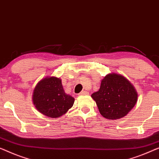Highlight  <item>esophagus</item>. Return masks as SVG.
<instances>
[{
  "mask_svg": "<svg viewBox=\"0 0 159 159\" xmlns=\"http://www.w3.org/2000/svg\"><path fill=\"white\" fill-rule=\"evenodd\" d=\"M87 94H88V93H87V91H82L81 93H80L79 95H87Z\"/></svg>",
  "mask_w": 159,
  "mask_h": 159,
  "instance_id": "34e87169",
  "label": "esophagus"
}]
</instances>
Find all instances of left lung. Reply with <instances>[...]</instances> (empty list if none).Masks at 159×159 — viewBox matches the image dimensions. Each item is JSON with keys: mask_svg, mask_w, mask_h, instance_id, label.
Here are the masks:
<instances>
[{"mask_svg": "<svg viewBox=\"0 0 159 159\" xmlns=\"http://www.w3.org/2000/svg\"><path fill=\"white\" fill-rule=\"evenodd\" d=\"M91 96L100 114L110 120L125 116L135 106L138 99L136 91L130 82L115 73L105 76L100 89Z\"/></svg>", "mask_w": 159, "mask_h": 159, "instance_id": "left-lung-1", "label": "left lung"}]
</instances>
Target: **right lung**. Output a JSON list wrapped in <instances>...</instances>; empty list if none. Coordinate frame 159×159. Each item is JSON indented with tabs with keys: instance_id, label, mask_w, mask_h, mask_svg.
<instances>
[{
	"instance_id": "obj_1",
	"label": "right lung",
	"mask_w": 159,
	"mask_h": 159,
	"mask_svg": "<svg viewBox=\"0 0 159 159\" xmlns=\"http://www.w3.org/2000/svg\"><path fill=\"white\" fill-rule=\"evenodd\" d=\"M33 102L39 111L49 118H59L73 106L75 99L64 93L61 80L50 77L41 80L33 94Z\"/></svg>"
}]
</instances>
